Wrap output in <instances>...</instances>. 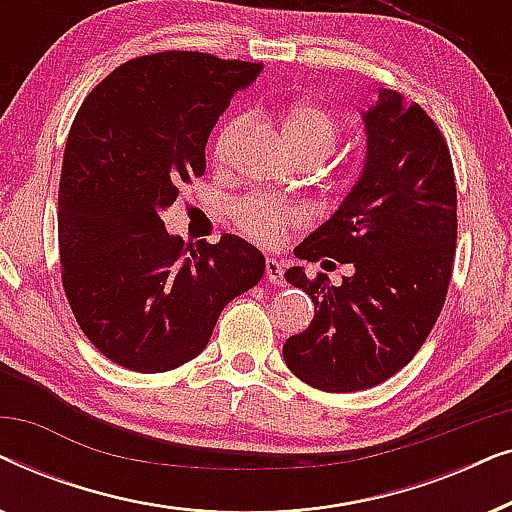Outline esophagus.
<instances>
[{
	"instance_id": "obj_1",
	"label": "esophagus",
	"mask_w": 512,
	"mask_h": 512,
	"mask_svg": "<svg viewBox=\"0 0 512 512\" xmlns=\"http://www.w3.org/2000/svg\"><path fill=\"white\" fill-rule=\"evenodd\" d=\"M265 277H268V282L275 286L284 284V268L277 258H268V261H265Z\"/></svg>"
}]
</instances>
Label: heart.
I'll return each instance as SVG.
<instances>
[{
  "label": "heart",
  "mask_w": 512,
  "mask_h": 512,
  "mask_svg": "<svg viewBox=\"0 0 512 512\" xmlns=\"http://www.w3.org/2000/svg\"><path fill=\"white\" fill-rule=\"evenodd\" d=\"M244 121L242 118H228L226 123L216 130L212 142L214 163H226L235 139L240 137ZM282 137L293 158H314L324 160L331 156L338 142V121L326 107L317 102L298 100L291 102L282 114ZM233 219L237 228L261 244H277L284 240L293 226L305 221L303 209L293 205H279L263 198H247L237 202L233 209Z\"/></svg>",
  "instance_id": "obj_1"
}]
</instances>
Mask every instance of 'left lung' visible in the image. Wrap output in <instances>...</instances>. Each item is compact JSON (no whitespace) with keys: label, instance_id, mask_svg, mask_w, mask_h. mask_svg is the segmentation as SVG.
<instances>
[{"label":"left lung","instance_id":"obj_1","mask_svg":"<svg viewBox=\"0 0 512 512\" xmlns=\"http://www.w3.org/2000/svg\"><path fill=\"white\" fill-rule=\"evenodd\" d=\"M363 121L359 184L296 249L312 263H352L354 275L331 286L303 268L284 272L314 303L312 324L284 342V361L331 394L370 389L408 366L443 310L457 251V184L436 121L387 88Z\"/></svg>","mask_w":512,"mask_h":512}]
</instances>
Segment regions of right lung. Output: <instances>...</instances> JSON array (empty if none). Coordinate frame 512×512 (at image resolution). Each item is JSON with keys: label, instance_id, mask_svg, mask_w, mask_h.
Segmentation results:
<instances>
[{"label": "right lung", "instance_id": "right-lung-1", "mask_svg": "<svg viewBox=\"0 0 512 512\" xmlns=\"http://www.w3.org/2000/svg\"><path fill=\"white\" fill-rule=\"evenodd\" d=\"M258 62L163 51L123 62L90 90L69 130L58 191L62 286L100 352L165 373L207 347L230 300L265 258L237 235L186 244L160 212L205 174V146Z\"/></svg>", "mask_w": 512, "mask_h": 512}]
</instances>
